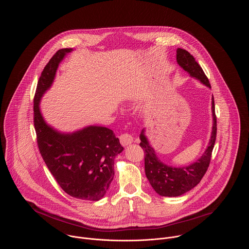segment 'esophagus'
I'll return each instance as SVG.
<instances>
[{"mask_svg": "<svg viewBox=\"0 0 249 249\" xmlns=\"http://www.w3.org/2000/svg\"><path fill=\"white\" fill-rule=\"evenodd\" d=\"M120 142L124 146H126L133 142V137L128 133H124L120 136Z\"/></svg>", "mask_w": 249, "mask_h": 249, "instance_id": "obj_1", "label": "esophagus"}]
</instances>
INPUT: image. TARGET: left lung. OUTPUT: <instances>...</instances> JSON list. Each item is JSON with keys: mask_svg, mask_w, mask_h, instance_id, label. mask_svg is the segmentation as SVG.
<instances>
[{"mask_svg": "<svg viewBox=\"0 0 249 249\" xmlns=\"http://www.w3.org/2000/svg\"><path fill=\"white\" fill-rule=\"evenodd\" d=\"M178 64L187 71L191 77L199 80L202 84L211 88L209 80L195 57L187 51L178 48L177 50ZM212 118L213 125L208 145L202 155L192 164L184 167H173L161 161L148 138L145 135V128L140 134V145L144 152V172L153 190L162 196H179L195 188L205 175L211 160L212 150L216 135V119L214 115V104L212 97Z\"/></svg>", "mask_w": 249, "mask_h": 249, "instance_id": "8db88e82", "label": "left lung"}]
</instances>
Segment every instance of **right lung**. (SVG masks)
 Wrapping results in <instances>:
<instances>
[{"mask_svg": "<svg viewBox=\"0 0 249 249\" xmlns=\"http://www.w3.org/2000/svg\"><path fill=\"white\" fill-rule=\"evenodd\" d=\"M72 51H57L39 77L34 105L37 142L47 167L65 193L78 199L98 201L107 195L115 175V157L124 150L119 139L111 129L100 125L60 131L46 122L40 109L59 64Z\"/></svg>", "mask_w": 249, "mask_h": 249, "instance_id": "right-lung-1", "label": "right lung"}]
</instances>
